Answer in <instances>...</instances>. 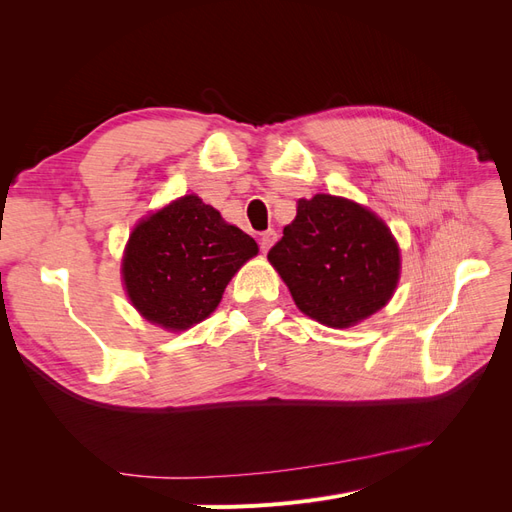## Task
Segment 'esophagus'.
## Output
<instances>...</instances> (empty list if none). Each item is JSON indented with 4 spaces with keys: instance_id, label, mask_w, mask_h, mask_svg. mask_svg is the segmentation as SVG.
Segmentation results:
<instances>
[{
    "instance_id": "1",
    "label": "esophagus",
    "mask_w": 512,
    "mask_h": 512,
    "mask_svg": "<svg viewBox=\"0 0 512 512\" xmlns=\"http://www.w3.org/2000/svg\"><path fill=\"white\" fill-rule=\"evenodd\" d=\"M275 239H277V232L273 230V228H269V230H265V232H260V237H258V241H260V247H262V252H267L269 247L275 243Z\"/></svg>"
}]
</instances>
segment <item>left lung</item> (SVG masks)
Segmentation results:
<instances>
[{
  "label": "left lung",
  "instance_id": "1",
  "mask_svg": "<svg viewBox=\"0 0 512 512\" xmlns=\"http://www.w3.org/2000/svg\"><path fill=\"white\" fill-rule=\"evenodd\" d=\"M267 258L301 312L333 329L376 314L399 280L391 230L365 207L331 194L301 198L297 218Z\"/></svg>",
  "mask_w": 512,
  "mask_h": 512
}]
</instances>
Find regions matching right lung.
I'll use <instances>...</instances> for the list:
<instances>
[{"instance_id":"right-lung-1","label":"right lung","mask_w":512,"mask_h":512,"mask_svg":"<svg viewBox=\"0 0 512 512\" xmlns=\"http://www.w3.org/2000/svg\"><path fill=\"white\" fill-rule=\"evenodd\" d=\"M256 241L198 196H183L138 224L123 256L132 305L170 331L190 329L218 307Z\"/></svg>"}]
</instances>
